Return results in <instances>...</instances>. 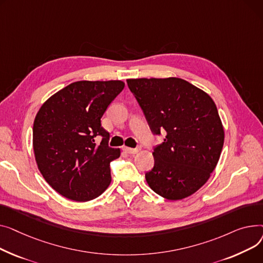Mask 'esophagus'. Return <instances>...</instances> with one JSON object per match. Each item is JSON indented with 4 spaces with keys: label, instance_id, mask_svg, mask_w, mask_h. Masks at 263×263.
<instances>
[{
    "label": "esophagus",
    "instance_id": "1",
    "mask_svg": "<svg viewBox=\"0 0 263 263\" xmlns=\"http://www.w3.org/2000/svg\"><path fill=\"white\" fill-rule=\"evenodd\" d=\"M123 149L128 154H137L139 151H140V148H130V147H124Z\"/></svg>",
    "mask_w": 263,
    "mask_h": 263
}]
</instances>
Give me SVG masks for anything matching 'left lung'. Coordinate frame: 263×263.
Returning a JSON list of instances; mask_svg holds the SVG:
<instances>
[{
  "label": "left lung",
  "instance_id": "obj_1",
  "mask_svg": "<svg viewBox=\"0 0 263 263\" xmlns=\"http://www.w3.org/2000/svg\"><path fill=\"white\" fill-rule=\"evenodd\" d=\"M126 82L151 130L165 135L145 174L149 188L170 200L192 195L207 182L221 156L224 128L217 106L205 91L178 77Z\"/></svg>",
  "mask_w": 263,
  "mask_h": 263
}]
</instances>
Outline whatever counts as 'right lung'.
Returning a JSON list of instances; mask_svg holds the SVG:
<instances>
[{
    "mask_svg": "<svg viewBox=\"0 0 263 263\" xmlns=\"http://www.w3.org/2000/svg\"><path fill=\"white\" fill-rule=\"evenodd\" d=\"M122 81H80L46 100L33 126L35 159L45 181L59 194L88 202L110 184L109 164L120 148L108 146L101 125L107 107L124 88ZM103 139L100 145L95 138Z\"/></svg>",
    "mask_w": 263,
    "mask_h": 263,
    "instance_id": "1",
    "label": "right lung"
}]
</instances>
